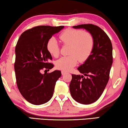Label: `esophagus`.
<instances>
[{
  "label": "esophagus",
  "mask_w": 128,
  "mask_h": 128,
  "mask_svg": "<svg viewBox=\"0 0 128 128\" xmlns=\"http://www.w3.org/2000/svg\"><path fill=\"white\" fill-rule=\"evenodd\" d=\"M61 73H62V75H64V74H66V72L64 71H62V72H61Z\"/></svg>",
  "instance_id": "1"
}]
</instances>
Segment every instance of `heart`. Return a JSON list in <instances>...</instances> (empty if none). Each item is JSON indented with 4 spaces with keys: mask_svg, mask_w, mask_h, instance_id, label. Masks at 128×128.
<instances>
[{
    "mask_svg": "<svg viewBox=\"0 0 128 128\" xmlns=\"http://www.w3.org/2000/svg\"><path fill=\"white\" fill-rule=\"evenodd\" d=\"M64 44L70 45L68 56H63L56 62V67L63 71H69L78 64V60L83 62L92 53L94 46V39L92 34L81 30L68 29L60 36ZM46 48L54 57L58 56L59 45L54 37L50 38L46 44Z\"/></svg>",
    "mask_w": 128,
    "mask_h": 128,
    "instance_id": "obj_1",
    "label": "heart"
}]
</instances>
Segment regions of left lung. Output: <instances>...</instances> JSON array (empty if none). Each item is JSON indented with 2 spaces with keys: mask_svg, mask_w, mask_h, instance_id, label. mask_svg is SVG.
I'll return each instance as SVG.
<instances>
[{
  "mask_svg": "<svg viewBox=\"0 0 128 128\" xmlns=\"http://www.w3.org/2000/svg\"><path fill=\"white\" fill-rule=\"evenodd\" d=\"M73 28L85 29L94 39L90 56L78 68L83 75L72 74L69 85L71 96L75 101L82 104H90L100 97L108 83L112 64V46L106 33L97 26L81 24Z\"/></svg>",
  "mask_w": 128,
  "mask_h": 128,
  "instance_id": "1",
  "label": "left lung"
}]
</instances>
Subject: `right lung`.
<instances>
[{
  "mask_svg": "<svg viewBox=\"0 0 128 128\" xmlns=\"http://www.w3.org/2000/svg\"><path fill=\"white\" fill-rule=\"evenodd\" d=\"M64 26H40L24 31L15 48L14 70L17 85L24 98L31 104L41 105L49 101L54 94L61 72L42 74L44 68L51 69L52 58L46 48L48 40Z\"/></svg>",
  "mask_w": 128,
  "mask_h": 128,
  "instance_id": "right-lung-1",
  "label": "right lung"
}]
</instances>
